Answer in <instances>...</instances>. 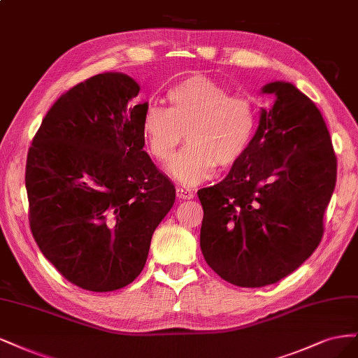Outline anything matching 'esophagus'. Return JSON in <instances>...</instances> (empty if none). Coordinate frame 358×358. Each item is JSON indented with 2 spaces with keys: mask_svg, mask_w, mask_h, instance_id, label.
Listing matches in <instances>:
<instances>
[{
  "mask_svg": "<svg viewBox=\"0 0 358 358\" xmlns=\"http://www.w3.org/2000/svg\"><path fill=\"white\" fill-rule=\"evenodd\" d=\"M194 193L189 189H182V187H178L177 189V198L178 199H193Z\"/></svg>",
  "mask_w": 358,
  "mask_h": 358,
  "instance_id": "34e87169",
  "label": "esophagus"
}]
</instances>
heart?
<instances>
[{
    "label": "heart",
    "instance_id": "1",
    "mask_svg": "<svg viewBox=\"0 0 358 358\" xmlns=\"http://www.w3.org/2000/svg\"><path fill=\"white\" fill-rule=\"evenodd\" d=\"M171 107L148 102L141 135L147 153L168 162L186 132L187 147L171 160L166 171L178 182L196 184L208 178L215 166L229 168L247 153L256 132L252 102L230 95L205 76H190L168 92Z\"/></svg>",
    "mask_w": 358,
    "mask_h": 358
}]
</instances>
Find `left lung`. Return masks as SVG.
<instances>
[{
  "instance_id": "left-lung-1",
  "label": "left lung",
  "mask_w": 358,
  "mask_h": 358,
  "mask_svg": "<svg viewBox=\"0 0 358 358\" xmlns=\"http://www.w3.org/2000/svg\"><path fill=\"white\" fill-rule=\"evenodd\" d=\"M247 153L227 177L198 192L201 250L208 266L239 287H264L290 275L322 238L336 184V156L315 103L292 83L272 82Z\"/></svg>"
}]
</instances>
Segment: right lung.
Instances as JSON below:
<instances>
[{"label":"right lung","mask_w":358,"mask_h":358,"mask_svg":"<svg viewBox=\"0 0 358 358\" xmlns=\"http://www.w3.org/2000/svg\"><path fill=\"white\" fill-rule=\"evenodd\" d=\"M140 85L103 73L76 85L45 114L28 152L29 226L59 273L113 292L141 273L176 189L144 152Z\"/></svg>","instance_id":"1"}]
</instances>
